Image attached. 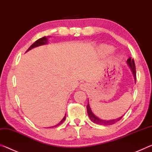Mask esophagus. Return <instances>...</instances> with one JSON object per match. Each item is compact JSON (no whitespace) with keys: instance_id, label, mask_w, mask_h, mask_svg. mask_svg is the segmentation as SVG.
Wrapping results in <instances>:
<instances>
[{"instance_id":"34e87169","label":"esophagus","mask_w":152,"mask_h":152,"mask_svg":"<svg viewBox=\"0 0 152 152\" xmlns=\"http://www.w3.org/2000/svg\"><path fill=\"white\" fill-rule=\"evenodd\" d=\"M79 87H80V88L81 89V90L86 91V89H87V88L88 87V85L86 83H83V84H81V85H80V86H79Z\"/></svg>"}]
</instances>
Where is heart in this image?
<instances>
[{"instance_id": "heart-1", "label": "heart", "mask_w": 152, "mask_h": 152, "mask_svg": "<svg viewBox=\"0 0 152 152\" xmlns=\"http://www.w3.org/2000/svg\"><path fill=\"white\" fill-rule=\"evenodd\" d=\"M102 50L105 53H112L114 49L112 47L108 45H103L102 46Z\"/></svg>"}]
</instances>
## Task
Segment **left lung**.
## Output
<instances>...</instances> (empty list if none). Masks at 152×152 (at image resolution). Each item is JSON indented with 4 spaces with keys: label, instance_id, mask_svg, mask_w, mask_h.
Returning a JSON list of instances; mask_svg holds the SVG:
<instances>
[{
    "label": "left lung",
    "instance_id": "obj_1",
    "mask_svg": "<svg viewBox=\"0 0 152 152\" xmlns=\"http://www.w3.org/2000/svg\"><path fill=\"white\" fill-rule=\"evenodd\" d=\"M127 65H128L130 69L132 72V75H133L134 77V83L136 82V69H135V64H134V61L133 59H131V57H129V58L127 59L126 61ZM86 109H87V113L88 115V117L90 120L92 121L94 123L97 124H99V125H112L115 124V122H117L118 121L122 118L123 117V115L121 117L118 118L116 119H113V120H103L97 117V115H95L93 114V112L91 110V108L90 107V105H89L88 103V104L87 106H86Z\"/></svg>",
    "mask_w": 152,
    "mask_h": 152
}]
</instances>
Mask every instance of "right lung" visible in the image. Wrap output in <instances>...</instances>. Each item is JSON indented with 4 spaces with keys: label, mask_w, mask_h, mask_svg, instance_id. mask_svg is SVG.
<instances>
[{
    "label": "right lung",
    "mask_w": 152,
    "mask_h": 152,
    "mask_svg": "<svg viewBox=\"0 0 152 152\" xmlns=\"http://www.w3.org/2000/svg\"><path fill=\"white\" fill-rule=\"evenodd\" d=\"M49 37H42L41 38H40V39L37 40V41H36L35 42H34L33 44L30 46V48H29L26 52L29 51V50L34 49V48H35V47H39V46H42V45H47L48 43V38H49ZM66 114H65V116L63 118V119H62L58 124L55 125L54 126H50V127H56V126H59V125H61L65 121V120H66Z\"/></svg>",
    "instance_id": "obj_1"
}]
</instances>
